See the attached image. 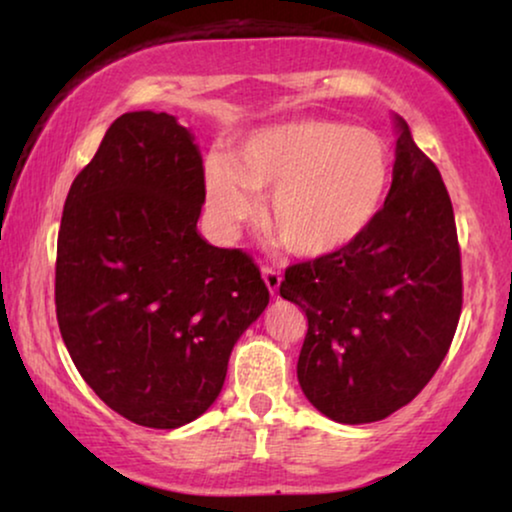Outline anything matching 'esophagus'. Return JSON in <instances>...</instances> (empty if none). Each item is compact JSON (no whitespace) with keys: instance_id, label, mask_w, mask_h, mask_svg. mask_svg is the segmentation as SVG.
<instances>
[{"instance_id":"34e87169","label":"esophagus","mask_w":512,"mask_h":512,"mask_svg":"<svg viewBox=\"0 0 512 512\" xmlns=\"http://www.w3.org/2000/svg\"><path fill=\"white\" fill-rule=\"evenodd\" d=\"M261 272H263L265 286H268L270 293H277L279 291V284H282V275H279L275 268H268V265H263Z\"/></svg>"}]
</instances>
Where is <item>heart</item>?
<instances>
[{
	"mask_svg": "<svg viewBox=\"0 0 512 512\" xmlns=\"http://www.w3.org/2000/svg\"><path fill=\"white\" fill-rule=\"evenodd\" d=\"M391 186V153L368 128L328 118L268 125L226 160L205 167V198L221 233L233 235L268 195L263 226L300 258L352 247L380 216Z\"/></svg>",
	"mask_w": 512,
	"mask_h": 512,
	"instance_id": "1",
	"label": "heart"
}]
</instances>
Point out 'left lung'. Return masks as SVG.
Returning a JSON list of instances; mask_svg holds the SVG:
<instances>
[{"mask_svg": "<svg viewBox=\"0 0 512 512\" xmlns=\"http://www.w3.org/2000/svg\"><path fill=\"white\" fill-rule=\"evenodd\" d=\"M394 179L377 221L333 256L289 265L279 296L307 317L298 382L340 424L380 422L422 391L457 331L461 251L438 167L396 116Z\"/></svg>", "mask_w": 512, "mask_h": 512, "instance_id": "1", "label": "left lung"}]
</instances>
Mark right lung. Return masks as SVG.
<instances>
[{
	"label": "right lung",
	"mask_w": 512,
	"mask_h": 512,
	"mask_svg": "<svg viewBox=\"0 0 512 512\" xmlns=\"http://www.w3.org/2000/svg\"><path fill=\"white\" fill-rule=\"evenodd\" d=\"M205 170L177 118L130 111L76 174L55 261L58 326L88 387L149 429L198 419L270 293L240 249L198 235Z\"/></svg>",
	"instance_id": "right-lung-1"
}]
</instances>
